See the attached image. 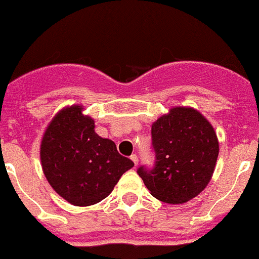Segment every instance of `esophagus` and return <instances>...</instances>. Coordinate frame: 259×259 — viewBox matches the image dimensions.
I'll use <instances>...</instances> for the list:
<instances>
[{
  "label": "esophagus",
  "mask_w": 259,
  "mask_h": 259,
  "mask_svg": "<svg viewBox=\"0 0 259 259\" xmlns=\"http://www.w3.org/2000/svg\"><path fill=\"white\" fill-rule=\"evenodd\" d=\"M131 159H132V162H134V163H135V166H137V162H139V158H137V155L136 154H132L131 155Z\"/></svg>",
  "instance_id": "obj_1"
}]
</instances>
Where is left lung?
<instances>
[{
	"instance_id": "obj_1",
	"label": "left lung",
	"mask_w": 259,
	"mask_h": 259,
	"mask_svg": "<svg viewBox=\"0 0 259 259\" xmlns=\"http://www.w3.org/2000/svg\"><path fill=\"white\" fill-rule=\"evenodd\" d=\"M153 167L137 174L152 196L183 203L205 189L214 172L219 144L212 125L192 107H174L152 125Z\"/></svg>"
}]
</instances>
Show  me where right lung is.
Segmentation results:
<instances>
[{
	"instance_id": "right-lung-1",
	"label": "right lung",
	"mask_w": 259,
	"mask_h": 259,
	"mask_svg": "<svg viewBox=\"0 0 259 259\" xmlns=\"http://www.w3.org/2000/svg\"><path fill=\"white\" fill-rule=\"evenodd\" d=\"M83 107L70 106L57 114L41 141V163L53 189L76 206L106 198L134 162L116 150L114 141L95 132Z\"/></svg>"
}]
</instances>
